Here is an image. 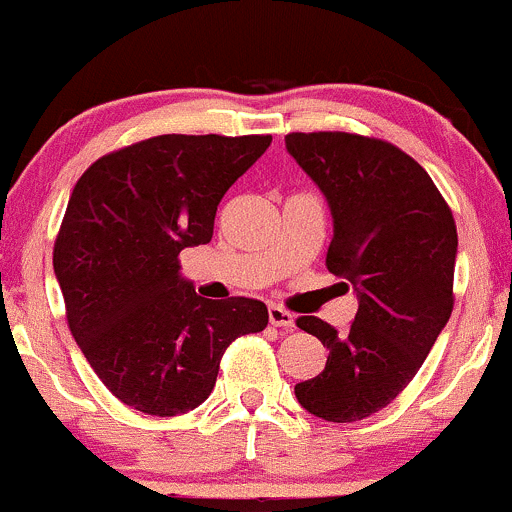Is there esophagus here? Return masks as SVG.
<instances>
[{
	"mask_svg": "<svg viewBox=\"0 0 512 512\" xmlns=\"http://www.w3.org/2000/svg\"><path fill=\"white\" fill-rule=\"evenodd\" d=\"M268 320H271L273 327H280V329H293L295 327L293 312L285 310V307H280V305L268 307Z\"/></svg>",
	"mask_w": 512,
	"mask_h": 512,
	"instance_id": "obj_1",
	"label": "esophagus"
}]
</instances>
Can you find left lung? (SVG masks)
I'll list each match as a JSON object with an SVG mask.
<instances>
[{
	"label": "left lung",
	"instance_id": "1",
	"mask_svg": "<svg viewBox=\"0 0 512 512\" xmlns=\"http://www.w3.org/2000/svg\"><path fill=\"white\" fill-rule=\"evenodd\" d=\"M285 146L332 210L327 271L359 295L346 332L320 317H298L329 356L295 395L327 422L364 420L415 378L452 315L454 214L427 170L388 141L293 131Z\"/></svg>",
	"mask_w": 512,
	"mask_h": 512
}]
</instances>
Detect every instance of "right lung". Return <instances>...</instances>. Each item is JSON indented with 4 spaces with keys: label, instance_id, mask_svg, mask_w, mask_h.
<instances>
[{
    "label": "right lung",
    "instance_id": "1",
    "mask_svg": "<svg viewBox=\"0 0 512 512\" xmlns=\"http://www.w3.org/2000/svg\"><path fill=\"white\" fill-rule=\"evenodd\" d=\"M268 134H163L80 175L53 244L75 342L114 398L156 417L205 403L227 346L263 332L261 300L200 298L180 251L212 239L217 205Z\"/></svg>",
    "mask_w": 512,
    "mask_h": 512
}]
</instances>
